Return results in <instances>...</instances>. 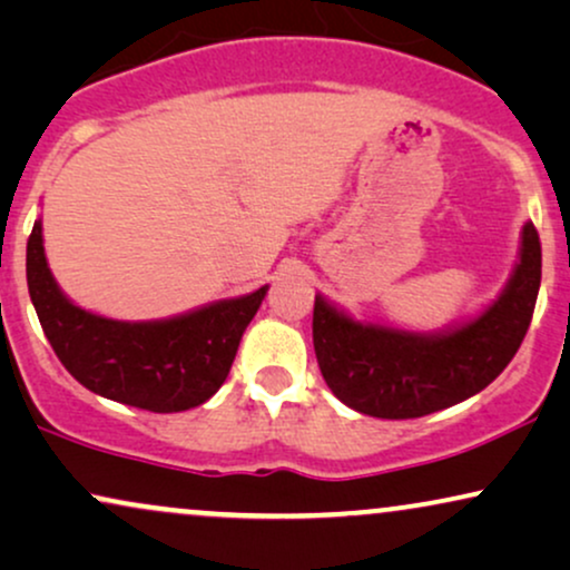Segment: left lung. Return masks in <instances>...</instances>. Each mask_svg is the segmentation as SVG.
Wrapping results in <instances>:
<instances>
[{"label": "left lung", "mask_w": 570, "mask_h": 570, "mask_svg": "<svg viewBox=\"0 0 570 570\" xmlns=\"http://www.w3.org/2000/svg\"><path fill=\"white\" fill-rule=\"evenodd\" d=\"M542 281V245L523 226L521 261L498 302L476 321L438 336L362 325L315 297L313 344L321 373L356 412L414 420L464 401L495 381L519 352Z\"/></svg>", "instance_id": "left-lung-1"}]
</instances>
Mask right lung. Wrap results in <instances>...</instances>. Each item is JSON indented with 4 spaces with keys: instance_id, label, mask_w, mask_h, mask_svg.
Here are the masks:
<instances>
[{
    "instance_id": "obj_1",
    "label": "right lung",
    "mask_w": 570,
    "mask_h": 570,
    "mask_svg": "<svg viewBox=\"0 0 570 570\" xmlns=\"http://www.w3.org/2000/svg\"><path fill=\"white\" fill-rule=\"evenodd\" d=\"M26 276L38 321L67 373L98 396L158 414L200 406L222 389L242 333L268 292L263 286L171 321H109L59 292L43 255L41 222L28 237Z\"/></svg>"
}]
</instances>
